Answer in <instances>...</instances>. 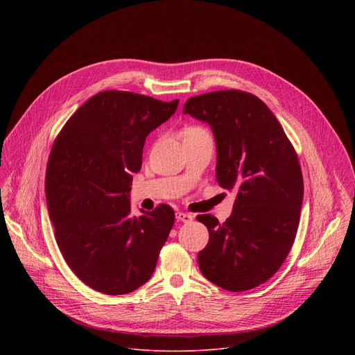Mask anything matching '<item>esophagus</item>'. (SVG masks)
<instances>
[{"mask_svg": "<svg viewBox=\"0 0 355 355\" xmlns=\"http://www.w3.org/2000/svg\"><path fill=\"white\" fill-rule=\"evenodd\" d=\"M175 219H177L178 222H182V223H189V222L193 219V216H192L191 214L177 212V214H175Z\"/></svg>", "mask_w": 355, "mask_h": 355, "instance_id": "esophagus-1", "label": "esophagus"}]
</instances>
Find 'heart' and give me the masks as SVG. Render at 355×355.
Returning a JSON list of instances; mask_svg holds the SVG:
<instances>
[{
    "label": "heart",
    "mask_w": 355,
    "mask_h": 355,
    "mask_svg": "<svg viewBox=\"0 0 355 355\" xmlns=\"http://www.w3.org/2000/svg\"><path fill=\"white\" fill-rule=\"evenodd\" d=\"M195 130H204V129H200V128H189L185 132H195Z\"/></svg>",
    "instance_id": "b5f03b06"
}]
</instances>
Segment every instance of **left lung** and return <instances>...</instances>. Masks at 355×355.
Returning <instances> with one entry per match:
<instances>
[{"instance_id":"8db88e82","label":"left lung","mask_w":355,"mask_h":355,"mask_svg":"<svg viewBox=\"0 0 355 355\" xmlns=\"http://www.w3.org/2000/svg\"><path fill=\"white\" fill-rule=\"evenodd\" d=\"M184 114L211 126L218 184L237 192L226 222L196 216L209 230L198 254L200 272L226 291L256 288L282 266L297 232L303 178L295 148L275 115L248 92L192 96Z\"/></svg>"}]
</instances>
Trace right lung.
<instances>
[{
  "label": "right lung",
  "mask_w": 355,
  "mask_h": 355,
  "mask_svg": "<svg viewBox=\"0 0 355 355\" xmlns=\"http://www.w3.org/2000/svg\"><path fill=\"white\" fill-rule=\"evenodd\" d=\"M177 107L178 99L99 92L74 112L53 143L44 182L49 218L66 263L98 292H133L156 268L174 211L163 204L133 216L129 192L147 135Z\"/></svg>",
  "instance_id": "obj_1"
}]
</instances>
